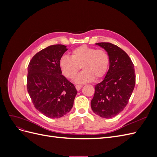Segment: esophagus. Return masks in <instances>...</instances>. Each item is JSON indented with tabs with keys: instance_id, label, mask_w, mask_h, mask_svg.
I'll list each match as a JSON object with an SVG mask.
<instances>
[{
	"instance_id": "obj_1",
	"label": "esophagus",
	"mask_w": 157,
	"mask_h": 157,
	"mask_svg": "<svg viewBox=\"0 0 157 157\" xmlns=\"http://www.w3.org/2000/svg\"><path fill=\"white\" fill-rule=\"evenodd\" d=\"M75 88H76V89H77V90H80V89H81V88H82V85H76Z\"/></svg>"
}]
</instances>
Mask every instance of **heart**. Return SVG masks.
Segmentation results:
<instances>
[{"mask_svg": "<svg viewBox=\"0 0 157 157\" xmlns=\"http://www.w3.org/2000/svg\"><path fill=\"white\" fill-rule=\"evenodd\" d=\"M83 69L75 81L77 83L91 82L96 77L100 79L105 76L109 67V57L105 51L97 50L86 45L73 49L71 58L64 56L59 60V67L63 75L69 79H73L78 71Z\"/></svg>", "mask_w": 157, "mask_h": 157, "instance_id": "1", "label": "heart"}]
</instances>
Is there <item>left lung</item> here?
<instances>
[{
    "mask_svg": "<svg viewBox=\"0 0 157 157\" xmlns=\"http://www.w3.org/2000/svg\"><path fill=\"white\" fill-rule=\"evenodd\" d=\"M96 44L105 49L109 57V69L103 81L95 86L91 101L92 111L102 118H111L125 108L136 84L134 65L126 52L110 42Z\"/></svg>",
    "mask_w": 157,
    "mask_h": 157,
    "instance_id": "obj_1",
    "label": "left lung"
}]
</instances>
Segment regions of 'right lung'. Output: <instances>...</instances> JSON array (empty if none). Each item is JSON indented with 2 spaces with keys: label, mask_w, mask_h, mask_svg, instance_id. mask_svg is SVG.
Instances as JSON below:
<instances>
[{
  "label": "right lung",
  "mask_w": 157,
  "mask_h": 157,
  "mask_svg": "<svg viewBox=\"0 0 157 157\" xmlns=\"http://www.w3.org/2000/svg\"><path fill=\"white\" fill-rule=\"evenodd\" d=\"M67 50L63 44L49 46L37 52L28 65L27 92L35 107L50 118L68 113L77 94L74 84L61 75L59 60Z\"/></svg>",
  "instance_id": "right-lung-1"
}]
</instances>
